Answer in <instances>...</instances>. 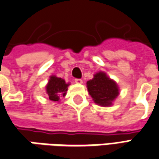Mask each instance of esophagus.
<instances>
[{"instance_id": "34e87169", "label": "esophagus", "mask_w": 159, "mask_h": 159, "mask_svg": "<svg viewBox=\"0 0 159 159\" xmlns=\"http://www.w3.org/2000/svg\"><path fill=\"white\" fill-rule=\"evenodd\" d=\"M82 80L81 79H75V83H77V84H81L82 83Z\"/></svg>"}]
</instances>
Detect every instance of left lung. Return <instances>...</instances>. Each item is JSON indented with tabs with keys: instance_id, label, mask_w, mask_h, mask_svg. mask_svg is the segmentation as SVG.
Wrapping results in <instances>:
<instances>
[{
	"instance_id": "1",
	"label": "left lung",
	"mask_w": 159,
	"mask_h": 159,
	"mask_svg": "<svg viewBox=\"0 0 159 159\" xmlns=\"http://www.w3.org/2000/svg\"><path fill=\"white\" fill-rule=\"evenodd\" d=\"M87 89L94 102L101 106H110L119 94L116 84L104 73H98L87 81Z\"/></svg>"
}]
</instances>
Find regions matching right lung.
<instances>
[{
	"instance_id": "obj_1",
	"label": "right lung",
	"mask_w": 159,
	"mask_h": 159,
	"mask_svg": "<svg viewBox=\"0 0 159 159\" xmlns=\"http://www.w3.org/2000/svg\"><path fill=\"white\" fill-rule=\"evenodd\" d=\"M67 86L68 84H66L65 80L61 78L51 76L48 85L46 86V91L49 99L54 102L59 101L61 96L64 97L66 95Z\"/></svg>"
}]
</instances>
